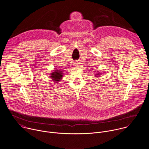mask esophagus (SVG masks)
Returning <instances> with one entry per match:
<instances>
[{
    "label": "esophagus",
    "instance_id": "obj_1",
    "mask_svg": "<svg viewBox=\"0 0 149 149\" xmlns=\"http://www.w3.org/2000/svg\"><path fill=\"white\" fill-rule=\"evenodd\" d=\"M74 66H77V65L78 64V63L77 62H74Z\"/></svg>",
    "mask_w": 149,
    "mask_h": 149
}]
</instances>
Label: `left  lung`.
Listing matches in <instances>:
<instances>
[{
	"mask_svg": "<svg viewBox=\"0 0 149 149\" xmlns=\"http://www.w3.org/2000/svg\"><path fill=\"white\" fill-rule=\"evenodd\" d=\"M97 75H99V74H97Z\"/></svg>",
	"mask_w": 149,
	"mask_h": 149,
	"instance_id": "obj_1",
	"label": "left lung"
}]
</instances>
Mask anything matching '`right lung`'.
<instances>
[{
  "instance_id": "1",
  "label": "right lung",
  "mask_w": 149,
  "mask_h": 149,
  "mask_svg": "<svg viewBox=\"0 0 149 149\" xmlns=\"http://www.w3.org/2000/svg\"><path fill=\"white\" fill-rule=\"evenodd\" d=\"M54 71V72L52 73V74H51V76H50V77H52L51 78H52L53 80L56 82L60 81L63 77L62 71L60 70H55Z\"/></svg>"
}]
</instances>
